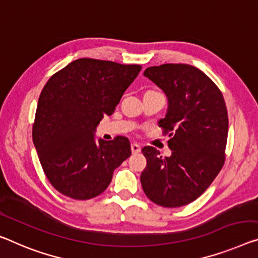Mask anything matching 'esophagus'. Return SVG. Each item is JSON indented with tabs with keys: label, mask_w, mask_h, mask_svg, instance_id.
<instances>
[{
	"label": "esophagus",
	"mask_w": 258,
	"mask_h": 258,
	"mask_svg": "<svg viewBox=\"0 0 258 258\" xmlns=\"http://www.w3.org/2000/svg\"><path fill=\"white\" fill-rule=\"evenodd\" d=\"M132 152L133 153L141 152V145L137 144V143H133V144H132Z\"/></svg>",
	"instance_id": "34e87169"
}]
</instances>
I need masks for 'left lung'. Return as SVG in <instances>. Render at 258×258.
Listing matches in <instances>:
<instances>
[{
	"instance_id": "obj_1",
	"label": "left lung",
	"mask_w": 258,
	"mask_h": 258,
	"mask_svg": "<svg viewBox=\"0 0 258 258\" xmlns=\"http://www.w3.org/2000/svg\"><path fill=\"white\" fill-rule=\"evenodd\" d=\"M144 76L167 96L168 109L159 125L170 137L172 154L164 158L153 146L142 149L148 161L142 187L160 207H183L210 187L224 166L228 115L223 93L203 71L189 64L150 67Z\"/></svg>"
}]
</instances>
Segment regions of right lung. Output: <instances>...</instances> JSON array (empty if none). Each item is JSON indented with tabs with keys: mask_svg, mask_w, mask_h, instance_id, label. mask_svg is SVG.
Listing matches in <instances>:
<instances>
[{
	"mask_svg": "<svg viewBox=\"0 0 258 258\" xmlns=\"http://www.w3.org/2000/svg\"><path fill=\"white\" fill-rule=\"evenodd\" d=\"M142 69L138 64L78 58L57 71L39 97L32 138L50 184L74 200H90L108 187L114 169L132 154L126 137L94 141L104 115H112Z\"/></svg>",
	"mask_w": 258,
	"mask_h": 258,
	"instance_id": "1",
	"label": "right lung"
}]
</instances>
